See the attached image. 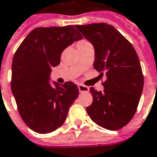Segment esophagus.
Listing matches in <instances>:
<instances>
[{"label":"esophagus","mask_w":157,"mask_h":157,"mask_svg":"<svg viewBox=\"0 0 157 157\" xmlns=\"http://www.w3.org/2000/svg\"><path fill=\"white\" fill-rule=\"evenodd\" d=\"M78 89L80 92L89 91V88H88L87 86L82 85V84H78Z\"/></svg>","instance_id":"obj_1"}]
</instances>
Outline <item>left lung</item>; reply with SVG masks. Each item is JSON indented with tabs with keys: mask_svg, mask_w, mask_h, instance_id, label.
Segmentation results:
<instances>
[{
	"mask_svg": "<svg viewBox=\"0 0 157 157\" xmlns=\"http://www.w3.org/2000/svg\"><path fill=\"white\" fill-rule=\"evenodd\" d=\"M95 50L94 68L106 75L104 91L90 88L91 105L86 111L99 126L119 130L132 119L143 90V75L132 44L113 25L100 23L75 25Z\"/></svg>",
	"mask_w": 157,
	"mask_h": 157,
	"instance_id": "8db88e82",
	"label": "left lung"
}]
</instances>
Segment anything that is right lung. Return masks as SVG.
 <instances>
[{
  "label": "right lung",
  "mask_w": 157,
  "mask_h": 157,
  "mask_svg": "<svg viewBox=\"0 0 157 157\" xmlns=\"http://www.w3.org/2000/svg\"><path fill=\"white\" fill-rule=\"evenodd\" d=\"M82 38L73 25L36 28L14 55L12 94L24 123L36 133H51L62 126L78 97L76 84H51L50 75L52 68L59 64L63 50Z\"/></svg>",
  "instance_id": "obj_1"
}]
</instances>
